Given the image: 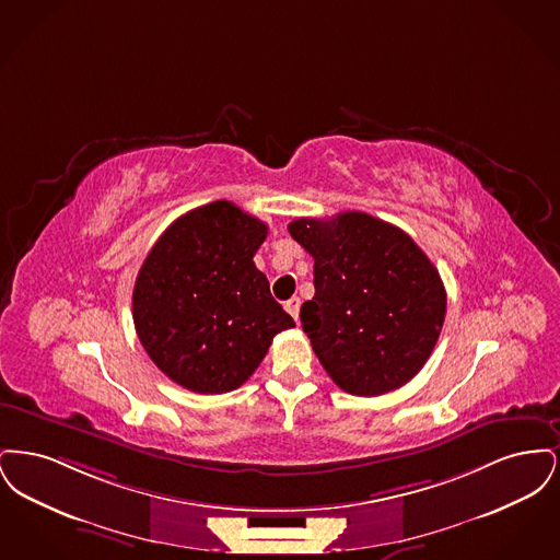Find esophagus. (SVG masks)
I'll use <instances>...</instances> for the list:
<instances>
[{"label":"esophagus","mask_w":560,"mask_h":560,"mask_svg":"<svg viewBox=\"0 0 560 560\" xmlns=\"http://www.w3.org/2000/svg\"><path fill=\"white\" fill-rule=\"evenodd\" d=\"M285 311L292 315L293 319L298 320V313H300V300L292 298L285 302Z\"/></svg>","instance_id":"1"}]
</instances>
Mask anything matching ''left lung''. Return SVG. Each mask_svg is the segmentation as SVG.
Wrapping results in <instances>:
<instances>
[{
    "label": "left lung",
    "mask_w": 560,
    "mask_h": 560,
    "mask_svg": "<svg viewBox=\"0 0 560 560\" xmlns=\"http://www.w3.org/2000/svg\"><path fill=\"white\" fill-rule=\"evenodd\" d=\"M288 229L315 258V295L300 320L323 370L357 397L407 384L424 368L447 311L427 254L370 213L295 218Z\"/></svg>",
    "instance_id": "left-lung-1"
}]
</instances>
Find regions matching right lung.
<instances>
[{
  "mask_svg": "<svg viewBox=\"0 0 560 560\" xmlns=\"http://www.w3.org/2000/svg\"><path fill=\"white\" fill-rule=\"evenodd\" d=\"M268 226L231 201L174 220L138 270L136 334L170 380L199 395L240 388L272 338L295 327L254 265Z\"/></svg>",
  "mask_w": 560,
  "mask_h": 560,
  "instance_id": "add662e5",
  "label": "right lung"
}]
</instances>
